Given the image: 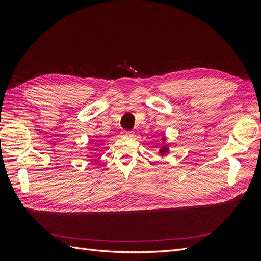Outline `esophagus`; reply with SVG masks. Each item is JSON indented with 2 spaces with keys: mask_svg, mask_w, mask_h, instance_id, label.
<instances>
[{
  "mask_svg": "<svg viewBox=\"0 0 261 261\" xmlns=\"http://www.w3.org/2000/svg\"><path fill=\"white\" fill-rule=\"evenodd\" d=\"M122 134L125 137H133L134 136V132H132V130H124Z\"/></svg>",
  "mask_w": 261,
  "mask_h": 261,
  "instance_id": "34e87169",
  "label": "esophagus"
}]
</instances>
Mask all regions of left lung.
<instances>
[{
	"mask_svg": "<svg viewBox=\"0 0 261 261\" xmlns=\"http://www.w3.org/2000/svg\"><path fill=\"white\" fill-rule=\"evenodd\" d=\"M162 141H165V137H164V136L162 137ZM168 152H169V146H168V145H163V146L161 147V149L159 150V153H160L161 155L167 154Z\"/></svg>",
	"mask_w": 261,
	"mask_h": 261,
	"instance_id": "left-lung-1",
	"label": "left lung"
}]
</instances>
